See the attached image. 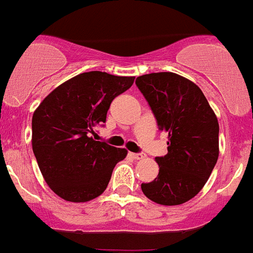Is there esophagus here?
Returning a JSON list of instances; mask_svg holds the SVG:
<instances>
[{
  "label": "esophagus",
  "mask_w": 253,
  "mask_h": 253,
  "mask_svg": "<svg viewBox=\"0 0 253 253\" xmlns=\"http://www.w3.org/2000/svg\"><path fill=\"white\" fill-rule=\"evenodd\" d=\"M130 157H132L133 159H137V161H138V159H143L145 155L141 154V153H130Z\"/></svg>",
  "instance_id": "esophagus-1"
}]
</instances>
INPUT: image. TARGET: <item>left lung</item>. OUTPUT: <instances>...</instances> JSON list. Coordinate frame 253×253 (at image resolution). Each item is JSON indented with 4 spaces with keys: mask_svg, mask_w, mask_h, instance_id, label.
<instances>
[{
    "mask_svg": "<svg viewBox=\"0 0 253 253\" xmlns=\"http://www.w3.org/2000/svg\"><path fill=\"white\" fill-rule=\"evenodd\" d=\"M161 130L169 133V153L157 157L158 176L141 184L143 195L161 205L193 199L209 179L219 154V125L201 88L171 72L137 77Z\"/></svg>",
    "mask_w": 253,
    "mask_h": 253,
    "instance_id": "8db88e82",
    "label": "left lung"
}]
</instances>
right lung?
Returning <instances> with one entry per match:
<instances>
[{"instance_id": "obj_1", "label": "right lung", "mask_w": 253, "mask_h": 253, "mask_svg": "<svg viewBox=\"0 0 253 253\" xmlns=\"http://www.w3.org/2000/svg\"><path fill=\"white\" fill-rule=\"evenodd\" d=\"M134 77L87 72L50 92L32 116V150L44 180L61 199L86 203L106 191L117 162L128 151L95 141L117 95Z\"/></svg>"}]
</instances>
